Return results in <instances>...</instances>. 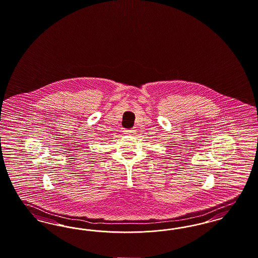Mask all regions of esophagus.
<instances>
[{
	"label": "esophagus",
	"instance_id": "esophagus-1",
	"mask_svg": "<svg viewBox=\"0 0 258 258\" xmlns=\"http://www.w3.org/2000/svg\"><path fill=\"white\" fill-rule=\"evenodd\" d=\"M125 135H128V136H134V135H136V130H134V129H131V130H125L124 131Z\"/></svg>",
	"mask_w": 258,
	"mask_h": 258
}]
</instances>
